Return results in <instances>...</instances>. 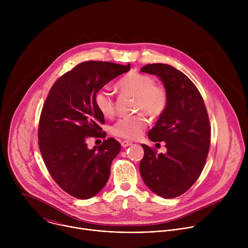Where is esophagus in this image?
Listing matches in <instances>:
<instances>
[{
	"label": "esophagus",
	"mask_w": 248,
	"mask_h": 248,
	"mask_svg": "<svg viewBox=\"0 0 248 248\" xmlns=\"http://www.w3.org/2000/svg\"><path fill=\"white\" fill-rule=\"evenodd\" d=\"M121 144H122V146H123L124 148H125V147L130 146V145L132 144V142H131V141H128V140H124Z\"/></svg>",
	"instance_id": "1"
}]
</instances>
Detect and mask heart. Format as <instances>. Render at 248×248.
<instances>
[{"label":"heart","mask_w":248,"mask_h":248,"mask_svg":"<svg viewBox=\"0 0 248 248\" xmlns=\"http://www.w3.org/2000/svg\"><path fill=\"white\" fill-rule=\"evenodd\" d=\"M118 88L135 98V108L152 118L161 117L167 110L169 96L167 90L155 85L154 80L145 75L130 73L120 79ZM94 104L104 117H112L115 113L113 95L107 88L99 89L94 95ZM148 120L142 114L119 120L111 128L113 134L126 139H135L142 134Z\"/></svg>","instance_id":"1"}]
</instances>
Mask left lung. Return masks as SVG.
<instances>
[{
    "label": "left lung",
    "mask_w": 248,
    "mask_h": 248,
    "mask_svg": "<svg viewBox=\"0 0 248 248\" xmlns=\"http://www.w3.org/2000/svg\"><path fill=\"white\" fill-rule=\"evenodd\" d=\"M158 77L168 92L166 112L149 130L153 142L164 141L166 153L156 154L142 144L139 165L141 178L149 189L163 198H173L188 190L204 168L210 147L211 128L203 98L193 82L179 69L165 63L140 69Z\"/></svg>",
    "instance_id": "8db88e82"
}]
</instances>
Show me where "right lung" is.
<instances>
[{
    "label": "right lung",
    "mask_w": 248,
    "mask_h": 248,
    "mask_svg": "<svg viewBox=\"0 0 248 248\" xmlns=\"http://www.w3.org/2000/svg\"><path fill=\"white\" fill-rule=\"evenodd\" d=\"M129 69V63L84 62L61 77L47 96L39 122V148L54 181L74 197L89 199L109 180L121 144L108 138L98 147H87L88 137L105 133L94 95Z\"/></svg>",
    "instance_id": "right-lung-1"
}]
</instances>
